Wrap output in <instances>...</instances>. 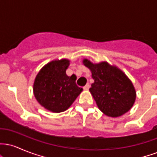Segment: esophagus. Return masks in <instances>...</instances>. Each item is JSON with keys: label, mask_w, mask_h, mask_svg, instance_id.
Instances as JSON below:
<instances>
[{"label": "esophagus", "mask_w": 157, "mask_h": 157, "mask_svg": "<svg viewBox=\"0 0 157 157\" xmlns=\"http://www.w3.org/2000/svg\"><path fill=\"white\" fill-rule=\"evenodd\" d=\"M89 88H90V85H89V83H87V84H86V86H85L84 87H83V89H84V90H89Z\"/></svg>", "instance_id": "obj_1"}]
</instances>
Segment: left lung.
I'll return each mask as SVG.
<instances>
[{
    "label": "left lung",
    "instance_id": "obj_1",
    "mask_svg": "<svg viewBox=\"0 0 157 157\" xmlns=\"http://www.w3.org/2000/svg\"><path fill=\"white\" fill-rule=\"evenodd\" d=\"M82 63L91 71L94 82L89 91L104 114L118 117L132 108L136 100V90L120 68L106 61L93 63L83 59Z\"/></svg>",
    "mask_w": 157,
    "mask_h": 157
}]
</instances>
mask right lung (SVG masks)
Masks as SVG:
<instances>
[{
  "label": "right lung",
  "instance_id": "1",
  "mask_svg": "<svg viewBox=\"0 0 157 157\" xmlns=\"http://www.w3.org/2000/svg\"><path fill=\"white\" fill-rule=\"evenodd\" d=\"M69 64L68 59L52 60L40 70L34 81L35 99L51 112L66 111L82 91L75 82L76 78L66 75Z\"/></svg>",
  "mask_w": 157,
  "mask_h": 157
}]
</instances>
